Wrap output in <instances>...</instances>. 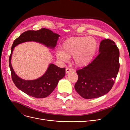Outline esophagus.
<instances>
[{
  "instance_id": "esophagus-1",
  "label": "esophagus",
  "mask_w": 130,
  "mask_h": 130,
  "mask_svg": "<svg viewBox=\"0 0 130 130\" xmlns=\"http://www.w3.org/2000/svg\"><path fill=\"white\" fill-rule=\"evenodd\" d=\"M72 70H73L72 69H70L68 67V68H66V73H69L70 72H72Z\"/></svg>"
}]
</instances>
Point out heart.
<instances>
[{"instance_id":"obj_1","label":"heart","mask_w":130,"mask_h":130,"mask_svg":"<svg viewBox=\"0 0 130 130\" xmlns=\"http://www.w3.org/2000/svg\"><path fill=\"white\" fill-rule=\"evenodd\" d=\"M96 41L92 37H75L66 40L61 46L62 52L57 53L58 59L67 61L73 56L74 63L84 67L92 61L97 49Z\"/></svg>"}]
</instances>
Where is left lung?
<instances>
[{"instance_id": "left-lung-1", "label": "left lung", "mask_w": 130, "mask_h": 130, "mask_svg": "<svg viewBox=\"0 0 130 130\" xmlns=\"http://www.w3.org/2000/svg\"><path fill=\"white\" fill-rule=\"evenodd\" d=\"M119 50L115 42L106 39L100 44L99 54L93 61L76 71L75 89L84 99L97 98L108 93L115 84L120 67Z\"/></svg>"}]
</instances>
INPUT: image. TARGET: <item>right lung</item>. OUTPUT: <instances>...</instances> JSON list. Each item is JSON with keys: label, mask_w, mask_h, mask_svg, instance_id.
<instances>
[{"label": "right lung", "mask_w": 130, "mask_h": 130, "mask_svg": "<svg viewBox=\"0 0 130 130\" xmlns=\"http://www.w3.org/2000/svg\"><path fill=\"white\" fill-rule=\"evenodd\" d=\"M60 35L45 28L38 30H28L22 33L13 41L9 57V67L12 80L16 87L27 95L36 98H44L49 95L56 88L59 80L65 76V68L58 67L50 64L45 74L34 80H25L19 77L13 71L11 59L13 48L19 44L27 41H34L54 48Z\"/></svg>", "instance_id": "add662e5"}]
</instances>
